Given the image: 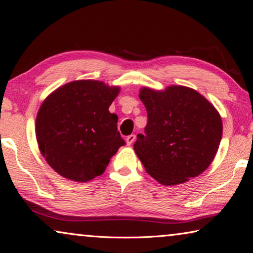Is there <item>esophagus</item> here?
<instances>
[{"label": "esophagus", "instance_id": "obj_1", "mask_svg": "<svg viewBox=\"0 0 253 253\" xmlns=\"http://www.w3.org/2000/svg\"><path fill=\"white\" fill-rule=\"evenodd\" d=\"M135 140H136V135H129V136L126 138V142H127L128 146H130V144H132Z\"/></svg>", "mask_w": 253, "mask_h": 253}]
</instances>
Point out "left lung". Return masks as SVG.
Listing matches in <instances>:
<instances>
[{
  "instance_id": "left-lung-1",
  "label": "left lung",
  "mask_w": 253,
  "mask_h": 253,
  "mask_svg": "<svg viewBox=\"0 0 253 253\" xmlns=\"http://www.w3.org/2000/svg\"><path fill=\"white\" fill-rule=\"evenodd\" d=\"M148 113L144 135L133 149L147 173L165 186L178 185L206 170L222 139L221 116L196 90L171 85L140 90Z\"/></svg>"
}]
</instances>
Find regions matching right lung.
<instances>
[{
	"mask_svg": "<svg viewBox=\"0 0 253 253\" xmlns=\"http://www.w3.org/2000/svg\"><path fill=\"white\" fill-rule=\"evenodd\" d=\"M120 88L96 80H78L56 89L42 103L36 120L41 154L56 173L88 181L105 170L125 141L109 107Z\"/></svg>",
	"mask_w": 253,
	"mask_h": 253,
	"instance_id": "right-lung-1",
	"label": "right lung"
}]
</instances>
